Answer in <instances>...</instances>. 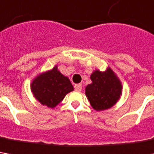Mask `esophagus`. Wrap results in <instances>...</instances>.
Segmentation results:
<instances>
[{"instance_id":"obj_1","label":"esophagus","mask_w":154,"mask_h":154,"mask_svg":"<svg viewBox=\"0 0 154 154\" xmlns=\"http://www.w3.org/2000/svg\"><path fill=\"white\" fill-rule=\"evenodd\" d=\"M75 91H80L82 90V85L81 84L75 85Z\"/></svg>"}]
</instances>
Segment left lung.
<instances>
[{"instance_id": "obj_1", "label": "left lung", "mask_w": 154, "mask_h": 154, "mask_svg": "<svg viewBox=\"0 0 154 154\" xmlns=\"http://www.w3.org/2000/svg\"><path fill=\"white\" fill-rule=\"evenodd\" d=\"M91 84L85 88V95L92 108L97 111L113 107L118 101L122 85L111 69L102 73L96 70L91 75Z\"/></svg>"}]
</instances>
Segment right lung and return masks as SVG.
<instances>
[{
	"instance_id": "add662e5",
	"label": "right lung",
	"mask_w": 154,
	"mask_h": 154,
	"mask_svg": "<svg viewBox=\"0 0 154 154\" xmlns=\"http://www.w3.org/2000/svg\"><path fill=\"white\" fill-rule=\"evenodd\" d=\"M31 90L41 104L52 108L64 98L66 94L74 91V87L69 78L62 75L56 66L34 79Z\"/></svg>"
}]
</instances>
